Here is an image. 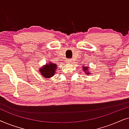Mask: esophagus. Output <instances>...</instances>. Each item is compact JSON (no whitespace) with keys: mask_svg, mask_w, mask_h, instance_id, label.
Wrapping results in <instances>:
<instances>
[{"mask_svg":"<svg viewBox=\"0 0 129 129\" xmlns=\"http://www.w3.org/2000/svg\"><path fill=\"white\" fill-rule=\"evenodd\" d=\"M66 63H72V60L71 59H68L66 60Z\"/></svg>","mask_w":129,"mask_h":129,"instance_id":"esophagus-1","label":"esophagus"}]
</instances>
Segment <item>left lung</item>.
<instances>
[{
	"label": "left lung",
	"instance_id": "1",
	"mask_svg": "<svg viewBox=\"0 0 129 129\" xmlns=\"http://www.w3.org/2000/svg\"><path fill=\"white\" fill-rule=\"evenodd\" d=\"M83 69H84L83 70L84 72H87V70H89V68H88V67H87H87H85V68H83ZM87 73V75H90V73H89V72H88V71H87V73Z\"/></svg>",
	"mask_w": 129,
	"mask_h": 129
}]
</instances>
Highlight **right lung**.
<instances>
[{"label":"right lung","instance_id":"add662e5","mask_svg":"<svg viewBox=\"0 0 129 129\" xmlns=\"http://www.w3.org/2000/svg\"><path fill=\"white\" fill-rule=\"evenodd\" d=\"M57 65L54 63L50 62L48 64H46L43 68H40V72L42 76L46 78H49V77L53 76L54 74H55V71L57 69Z\"/></svg>","mask_w":129,"mask_h":129}]
</instances>
